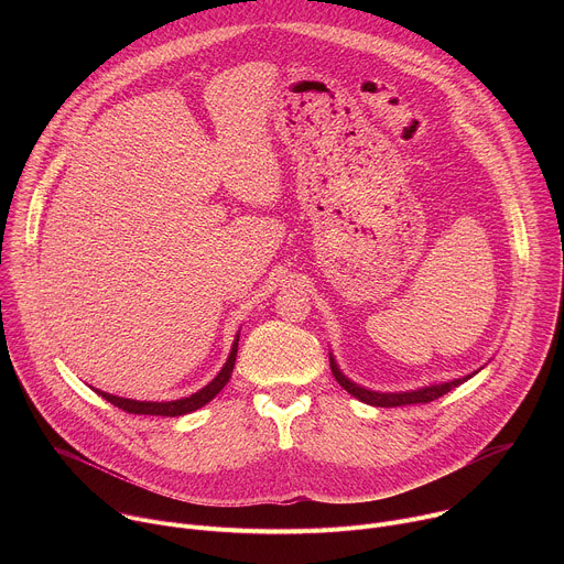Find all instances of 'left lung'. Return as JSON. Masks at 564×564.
I'll list each match as a JSON object with an SVG mask.
<instances>
[{"label": "left lung", "mask_w": 564, "mask_h": 564, "mask_svg": "<svg viewBox=\"0 0 564 564\" xmlns=\"http://www.w3.org/2000/svg\"><path fill=\"white\" fill-rule=\"evenodd\" d=\"M330 368H333V375H335V379L339 381L341 388H346L352 397H357L359 401H364V404L379 406V409H397V406H411V404H429V401L440 399V397L446 394L448 390H453V388H457L459 383H464L466 379H470V375H466V377H462V379H453V381L437 383V386H426V388H420V390H413V392H375V390H366V388L352 383L348 377H344V372L337 368V364H335L333 357H330Z\"/></svg>", "instance_id": "obj_1"}]
</instances>
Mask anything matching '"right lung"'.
Masks as SVG:
<instances>
[{
	"instance_id": "add662e5",
	"label": "right lung",
	"mask_w": 564,
	"mask_h": 564,
	"mask_svg": "<svg viewBox=\"0 0 564 564\" xmlns=\"http://www.w3.org/2000/svg\"><path fill=\"white\" fill-rule=\"evenodd\" d=\"M236 350H238V337L234 339L231 352L223 366V370L198 392L185 397V399H176V401H135V399H124V397H116L102 390H96L100 397H105L107 401H111L113 406L122 409L129 415H163V417H178V415H187L200 406H205L207 401H212L229 381L234 364H236Z\"/></svg>"
}]
</instances>
